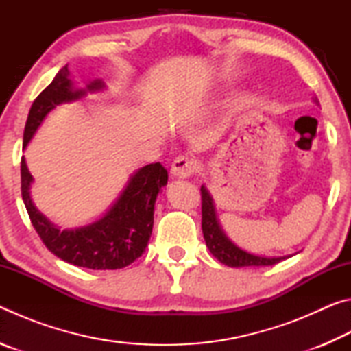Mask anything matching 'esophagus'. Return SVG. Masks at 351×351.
I'll return each instance as SVG.
<instances>
[{
  "instance_id": "esophagus-1",
  "label": "esophagus",
  "mask_w": 351,
  "mask_h": 351,
  "mask_svg": "<svg viewBox=\"0 0 351 351\" xmlns=\"http://www.w3.org/2000/svg\"><path fill=\"white\" fill-rule=\"evenodd\" d=\"M198 169V162L190 156H178L173 162H171V175L175 178H184L192 176Z\"/></svg>"
}]
</instances>
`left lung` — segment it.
Returning <instances> with one entry per match:
<instances>
[{"mask_svg":"<svg viewBox=\"0 0 351 351\" xmlns=\"http://www.w3.org/2000/svg\"><path fill=\"white\" fill-rule=\"evenodd\" d=\"M314 102L317 104V100H314ZM201 213H203L201 226H203L206 245L209 247L213 257L218 261H221L226 266H230V268H243V266H271L291 257V255H285V257H261V255L249 254L246 251H243L239 246H235L234 243L226 237L223 229L219 228V223L215 215V207H213V199L204 186H201Z\"/></svg>","mask_w":351,"mask_h":351,"instance_id":"left-lung-1","label":"left lung"}]
</instances>
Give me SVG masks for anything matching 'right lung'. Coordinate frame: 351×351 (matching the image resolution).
I'll return each instance as SVG.
<instances>
[{
	"label": "right lung",
	"mask_w": 351,
	"mask_h": 351,
	"mask_svg": "<svg viewBox=\"0 0 351 351\" xmlns=\"http://www.w3.org/2000/svg\"><path fill=\"white\" fill-rule=\"evenodd\" d=\"M104 86V82L94 80L86 90L99 91ZM85 94V90H74L68 64L63 66L34 100L26 121L23 147L26 148L47 112ZM167 180V170L161 164H148L130 178L121 197L102 218L83 228L62 230L34 206L29 195L32 175L29 173L25 158H21V197L34 229L45 246L58 258L88 269H121L141 257L152 235L154 201Z\"/></svg>",
	"instance_id": "add662e5"
}]
</instances>
